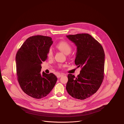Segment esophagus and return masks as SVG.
<instances>
[{
    "label": "esophagus",
    "mask_w": 124,
    "mask_h": 124,
    "mask_svg": "<svg viewBox=\"0 0 124 124\" xmlns=\"http://www.w3.org/2000/svg\"><path fill=\"white\" fill-rule=\"evenodd\" d=\"M64 75H65L64 74H62H62H59L57 75V78H60V77H61L62 76H63Z\"/></svg>",
    "instance_id": "obj_1"
}]
</instances>
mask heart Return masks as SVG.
<instances>
[{"instance_id": "b5f03b06", "label": "heart", "mask_w": 124, "mask_h": 124, "mask_svg": "<svg viewBox=\"0 0 124 124\" xmlns=\"http://www.w3.org/2000/svg\"><path fill=\"white\" fill-rule=\"evenodd\" d=\"M56 47L58 49H59L60 51H62V52H63L66 54H69L72 50L71 46L67 42L65 41H60V42H59L58 43H57ZM53 52L51 50H50L47 53V57L49 59H52L53 58ZM64 66H65L64 65H63L60 66V67H64Z\"/></svg>"}]
</instances>
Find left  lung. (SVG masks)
Returning a JSON list of instances; mask_svg holds the SVG:
<instances>
[{"label": "left lung", "instance_id": "8db88e82", "mask_svg": "<svg viewBox=\"0 0 124 124\" xmlns=\"http://www.w3.org/2000/svg\"><path fill=\"white\" fill-rule=\"evenodd\" d=\"M67 37L77 46L75 64L81 67L79 75H68L66 90L72 97L84 100L95 94L104 77L105 53L101 44L87 33L69 35Z\"/></svg>", "mask_w": 124, "mask_h": 124}]
</instances>
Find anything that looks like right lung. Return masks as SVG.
<instances>
[{"mask_svg":"<svg viewBox=\"0 0 124 124\" xmlns=\"http://www.w3.org/2000/svg\"><path fill=\"white\" fill-rule=\"evenodd\" d=\"M53 43L52 38L43 35L27 38L16 55L17 80L23 91L34 98L46 96L54 87L57 77L53 73L41 74V64L47 59Z\"/></svg>","mask_w":124,"mask_h":124,"instance_id":"obj_1","label":"right lung"}]
</instances>
